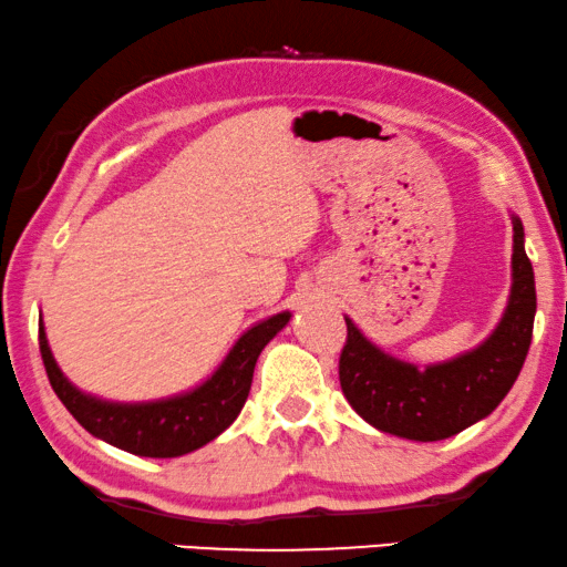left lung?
Returning <instances> with one entry per match:
<instances>
[{
  "label": "left lung",
  "mask_w": 567,
  "mask_h": 567,
  "mask_svg": "<svg viewBox=\"0 0 567 567\" xmlns=\"http://www.w3.org/2000/svg\"><path fill=\"white\" fill-rule=\"evenodd\" d=\"M512 224L509 306L478 349L420 371L379 351L346 318L349 333L338 359V379L346 400L369 425L408 441H443L492 415L517 382L532 343L537 292L525 251V229L517 216H512Z\"/></svg>",
  "instance_id": "left-lung-1"
}]
</instances>
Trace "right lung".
<instances>
[{
	"mask_svg": "<svg viewBox=\"0 0 567 567\" xmlns=\"http://www.w3.org/2000/svg\"><path fill=\"white\" fill-rule=\"evenodd\" d=\"M290 320V312L261 320L249 328L224 364L208 382L188 394L171 396L159 402L120 404L101 402L75 390L58 369L48 338L40 323V357L45 364L50 386L65 410L101 441L122 447L126 453L147 455V458H175L214 441L239 415L251 390V377L259 353Z\"/></svg>",
	"mask_w": 567,
	"mask_h": 567,
	"instance_id": "add662e5",
	"label": "right lung"
}]
</instances>
